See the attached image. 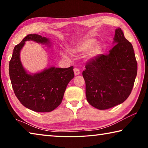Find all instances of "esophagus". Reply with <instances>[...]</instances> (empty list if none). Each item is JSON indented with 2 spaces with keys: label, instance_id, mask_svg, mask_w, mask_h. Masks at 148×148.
Returning a JSON list of instances; mask_svg holds the SVG:
<instances>
[{
  "label": "esophagus",
  "instance_id": "obj_1",
  "mask_svg": "<svg viewBox=\"0 0 148 148\" xmlns=\"http://www.w3.org/2000/svg\"><path fill=\"white\" fill-rule=\"evenodd\" d=\"M74 74L76 75V76H77V75H79L80 74V71L77 68H74Z\"/></svg>",
  "mask_w": 148,
  "mask_h": 148
}]
</instances>
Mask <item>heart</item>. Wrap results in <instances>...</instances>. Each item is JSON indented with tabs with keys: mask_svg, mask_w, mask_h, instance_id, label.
I'll list each match as a JSON object with an SVG mask.
<instances>
[{
	"mask_svg": "<svg viewBox=\"0 0 148 148\" xmlns=\"http://www.w3.org/2000/svg\"><path fill=\"white\" fill-rule=\"evenodd\" d=\"M96 43V40L93 38L87 39L86 40L82 42L81 44L77 45L76 46L70 49L72 53L76 54H83L86 52L89 51V59H94L95 57H97L101 53V48L99 45H95ZM94 46L93 47V46ZM66 57V56H64Z\"/></svg>",
	"mask_w": 148,
	"mask_h": 148,
	"instance_id": "obj_1",
	"label": "heart"
}]
</instances>
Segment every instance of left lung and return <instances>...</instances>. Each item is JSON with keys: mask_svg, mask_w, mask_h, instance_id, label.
I'll return each instance as SVG.
<instances>
[{"mask_svg": "<svg viewBox=\"0 0 148 148\" xmlns=\"http://www.w3.org/2000/svg\"><path fill=\"white\" fill-rule=\"evenodd\" d=\"M114 44L108 55L101 54L86 64L83 77L89 103L99 110L123 102L134 86L137 61L133 47L121 29H116Z\"/></svg>", "mask_w": 148, "mask_h": 148, "instance_id": "left-lung-1", "label": "left lung"}]
</instances>
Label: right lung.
Listing matches in <instances>:
<instances>
[{
  "instance_id": "obj_1",
  "label": "right lung",
  "mask_w": 148,
  "mask_h": 148,
  "mask_svg": "<svg viewBox=\"0 0 148 148\" xmlns=\"http://www.w3.org/2000/svg\"><path fill=\"white\" fill-rule=\"evenodd\" d=\"M49 44V40L38 34H28L14 49L9 62L12 88L20 102L37 112H49L61 103L66 86L74 77V67L51 68L34 74L27 72L20 61L19 53L26 41Z\"/></svg>"
}]
</instances>
